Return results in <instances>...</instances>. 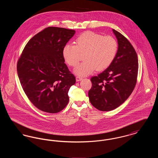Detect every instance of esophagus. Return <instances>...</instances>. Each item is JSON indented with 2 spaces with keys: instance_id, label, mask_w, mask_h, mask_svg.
Listing matches in <instances>:
<instances>
[{
  "instance_id": "34e87169",
  "label": "esophagus",
  "mask_w": 158,
  "mask_h": 158,
  "mask_svg": "<svg viewBox=\"0 0 158 158\" xmlns=\"http://www.w3.org/2000/svg\"><path fill=\"white\" fill-rule=\"evenodd\" d=\"M82 79V78L81 77H79V76H76V80L77 82L81 81Z\"/></svg>"
}]
</instances>
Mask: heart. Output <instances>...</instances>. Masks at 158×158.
<instances>
[{
  "instance_id": "heart-1",
  "label": "heart",
  "mask_w": 158,
  "mask_h": 158,
  "mask_svg": "<svg viewBox=\"0 0 158 158\" xmlns=\"http://www.w3.org/2000/svg\"><path fill=\"white\" fill-rule=\"evenodd\" d=\"M76 45L68 43L63 47L62 54L66 63L74 67L79 61L80 53H83V61L76 67V75L86 76L97 69L98 71L108 68L114 60L118 44L111 36L104 37L92 31H86L76 40Z\"/></svg>"
}]
</instances>
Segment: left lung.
I'll use <instances>...</instances> for the list:
<instances>
[{
  "instance_id": "obj_1",
  "label": "left lung",
  "mask_w": 158,
  "mask_h": 158,
  "mask_svg": "<svg viewBox=\"0 0 158 158\" xmlns=\"http://www.w3.org/2000/svg\"><path fill=\"white\" fill-rule=\"evenodd\" d=\"M118 51L112 63L97 76L92 77L88 92L90 103L102 111H111L124 103L135 87L138 58L133 47L119 32L113 30Z\"/></svg>"
}]
</instances>
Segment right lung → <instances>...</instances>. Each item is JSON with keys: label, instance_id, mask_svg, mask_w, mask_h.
<instances>
[{"label": "right lung", "instance_id": "right-lung-1", "mask_svg": "<svg viewBox=\"0 0 158 158\" xmlns=\"http://www.w3.org/2000/svg\"><path fill=\"white\" fill-rule=\"evenodd\" d=\"M75 31L48 27L25 45L17 63L21 86L31 102L45 113H57L69 102L75 77L64 63L62 51Z\"/></svg>", "mask_w": 158, "mask_h": 158}]
</instances>
